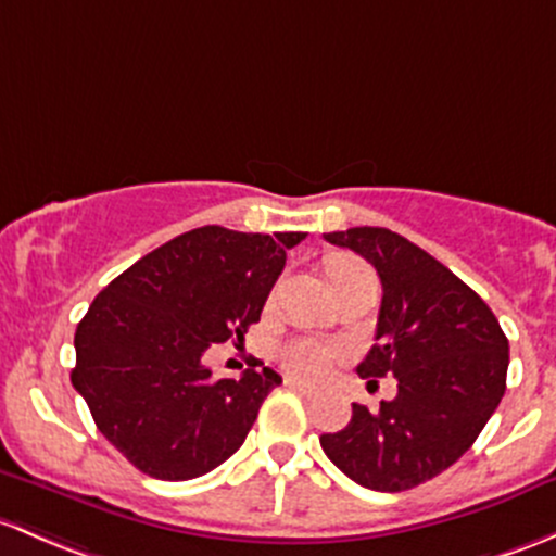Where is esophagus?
I'll return each mask as SVG.
<instances>
[{"label": "esophagus", "mask_w": 556, "mask_h": 556, "mask_svg": "<svg viewBox=\"0 0 556 556\" xmlns=\"http://www.w3.org/2000/svg\"><path fill=\"white\" fill-rule=\"evenodd\" d=\"M285 386H288V389L298 391V394H303V396H317V394H319V391L314 389V386H308V383L298 381V378H293V376H288V378H285Z\"/></svg>", "instance_id": "34e87169"}]
</instances>
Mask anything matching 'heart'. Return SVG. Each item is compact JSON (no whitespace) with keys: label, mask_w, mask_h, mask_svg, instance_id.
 Returning a JSON list of instances; mask_svg holds the SVG:
<instances>
[{"label":"heart","mask_w":556,"mask_h":556,"mask_svg":"<svg viewBox=\"0 0 556 556\" xmlns=\"http://www.w3.org/2000/svg\"><path fill=\"white\" fill-rule=\"evenodd\" d=\"M338 266H346V263H336L332 268ZM279 356H282V365L288 367L293 376L319 378L336 365L338 356H341V349L332 346V343L317 341V338H293V341L285 343Z\"/></svg>","instance_id":"heart-1"}]
</instances>
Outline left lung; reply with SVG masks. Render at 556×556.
I'll return each instance as SVG.
<instances>
[{"mask_svg": "<svg viewBox=\"0 0 556 556\" xmlns=\"http://www.w3.org/2000/svg\"><path fill=\"white\" fill-rule=\"evenodd\" d=\"M325 239L381 277L376 343L356 372H389L396 396L378 410L354 405L346 429L323 434L319 445L362 488L410 490L475 445L506 391L509 341L488 303L410 239L378 226Z\"/></svg>", "mask_w": 556, "mask_h": 556, "instance_id": "obj_1", "label": "left lung"}]
</instances>
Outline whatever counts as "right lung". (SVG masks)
Wrapping results in <instances>:
<instances>
[{
  "instance_id": "1",
  "label": "right lung",
  "mask_w": 556,
  "mask_h": 556,
  "mask_svg": "<svg viewBox=\"0 0 556 556\" xmlns=\"http://www.w3.org/2000/svg\"><path fill=\"white\" fill-rule=\"evenodd\" d=\"M303 231L202 226L132 263L98 293L74 336V389L98 431L143 475L184 482L242 447L282 378H215L213 343L244 341Z\"/></svg>"
}]
</instances>
